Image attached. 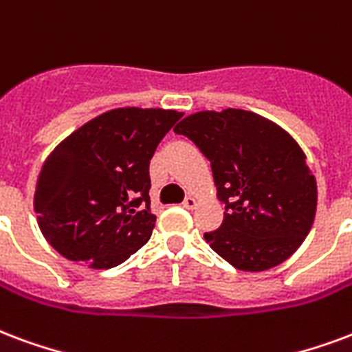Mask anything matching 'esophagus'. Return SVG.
<instances>
[{
    "label": "esophagus",
    "instance_id": "1",
    "mask_svg": "<svg viewBox=\"0 0 352 352\" xmlns=\"http://www.w3.org/2000/svg\"><path fill=\"white\" fill-rule=\"evenodd\" d=\"M183 205H184V207H186V209H194V207H196V199H194V197H192V196L184 197Z\"/></svg>",
    "mask_w": 352,
    "mask_h": 352
}]
</instances>
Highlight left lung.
Wrapping results in <instances>:
<instances>
[{"instance_id":"8db88e82","label":"left lung","mask_w":352,"mask_h":352,"mask_svg":"<svg viewBox=\"0 0 352 352\" xmlns=\"http://www.w3.org/2000/svg\"><path fill=\"white\" fill-rule=\"evenodd\" d=\"M210 162L223 222L205 233L239 270L261 272L293 256L308 235L317 184L298 143L246 110L199 111L175 126Z\"/></svg>"}]
</instances>
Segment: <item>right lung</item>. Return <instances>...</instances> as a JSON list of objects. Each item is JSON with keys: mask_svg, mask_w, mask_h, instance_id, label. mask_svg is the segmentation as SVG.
Here are the masks:
<instances>
[{"mask_svg": "<svg viewBox=\"0 0 352 352\" xmlns=\"http://www.w3.org/2000/svg\"><path fill=\"white\" fill-rule=\"evenodd\" d=\"M181 117L175 110L119 108L57 145L38 175L35 212L61 256L111 269L149 241L156 220L151 158Z\"/></svg>", "mask_w": 352, "mask_h": 352, "instance_id": "right-lung-1", "label": "right lung"}]
</instances>
